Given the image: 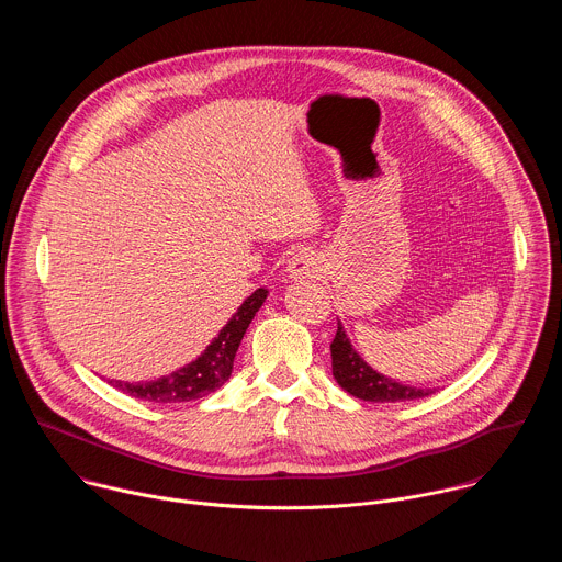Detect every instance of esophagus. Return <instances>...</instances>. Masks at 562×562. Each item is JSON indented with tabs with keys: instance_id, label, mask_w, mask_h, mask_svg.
Listing matches in <instances>:
<instances>
[{
	"instance_id": "1",
	"label": "esophagus",
	"mask_w": 562,
	"mask_h": 562,
	"mask_svg": "<svg viewBox=\"0 0 562 562\" xmlns=\"http://www.w3.org/2000/svg\"><path fill=\"white\" fill-rule=\"evenodd\" d=\"M289 276L295 280H304V278H315L319 273V258L313 251H297L286 267Z\"/></svg>"
}]
</instances>
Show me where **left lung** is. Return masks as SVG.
I'll list each match as a JSON object with an SVG mask.
<instances>
[{
  "instance_id": "left-lung-1",
  "label": "left lung",
  "mask_w": 562,
  "mask_h": 562,
  "mask_svg": "<svg viewBox=\"0 0 562 562\" xmlns=\"http://www.w3.org/2000/svg\"><path fill=\"white\" fill-rule=\"evenodd\" d=\"M331 367H334V378L347 393L360 400H369V403H400V400H418L434 393V389L400 384L373 371L356 353L340 323H338L336 338L331 342Z\"/></svg>"
}]
</instances>
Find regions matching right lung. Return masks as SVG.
<instances>
[{
  "label": "right lung",
  "instance_id": "add662e5",
  "mask_svg": "<svg viewBox=\"0 0 562 562\" xmlns=\"http://www.w3.org/2000/svg\"><path fill=\"white\" fill-rule=\"evenodd\" d=\"M267 289L254 291L222 327L217 338L191 364L173 371L171 375H162L148 382L111 380L109 384L133 397L148 400V403H189V400L209 395L228 380L237 347L243 342L254 315L267 300Z\"/></svg>",
  "mask_w": 562,
  "mask_h": 562
}]
</instances>
